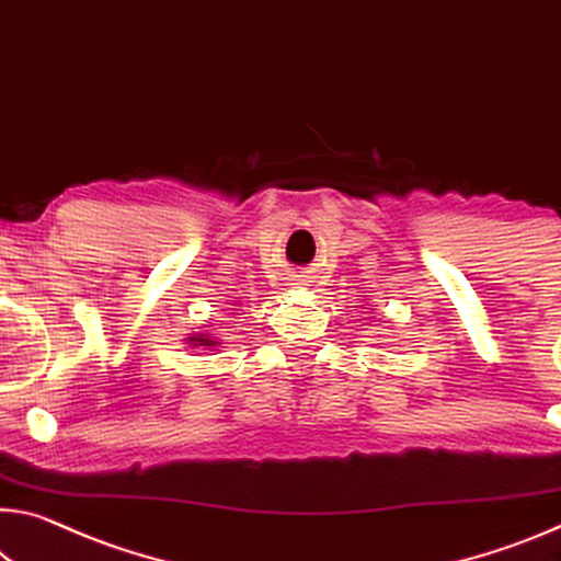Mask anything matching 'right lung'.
Wrapping results in <instances>:
<instances>
[{
	"mask_svg": "<svg viewBox=\"0 0 561 561\" xmlns=\"http://www.w3.org/2000/svg\"><path fill=\"white\" fill-rule=\"evenodd\" d=\"M186 344L204 346V350H211V346H219L221 342L217 340V336H211V334H192V336H186Z\"/></svg>",
	"mask_w": 561,
	"mask_h": 561,
	"instance_id": "add662e5",
	"label": "right lung"
}]
</instances>
